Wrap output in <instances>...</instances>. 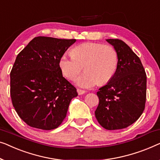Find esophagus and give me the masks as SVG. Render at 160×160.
Listing matches in <instances>:
<instances>
[{
	"mask_svg": "<svg viewBox=\"0 0 160 160\" xmlns=\"http://www.w3.org/2000/svg\"><path fill=\"white\" fill-rule=\"evenodd\" d=\"M77 91L79 95H82V94H84L85 93V91H84V90H82V89H80V88H78Z\"/></svg>",
	"mask_w": 160,
	"mask_h": 160,
	"instance_id": "esophagus-1",
	"label": "esophagus"
}]
</instances>
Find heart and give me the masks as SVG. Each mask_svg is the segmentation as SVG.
Instances as JSON below:
<instances>
[{
    "label": "heart",
    "mask_w": 160,
    "mask_h": 160,
    "mask_svg": "<svg viewBox=\"0 0 160 160\" xmlns=\"http://www.w3.org/2000/svg\"><path fill=\"white\" fill-rule=\"evenodd\" d=\"M72 56L64 53L58 65L65 78L75 80L82 71L85 72L76 80L80 87L90 88L97 84H106L115 75L118 66L116 49L109 45L98 42H84L74 47Z\"/></svg>",
    "instance_id": "obj_1"
}]
</instances>
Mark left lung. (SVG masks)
<instances>
[{
	"instance_id": "8db88e82",
	"label": "left lung",
	"mask_w": 160,
	"mask_h": 160,
	"mask_svg": "<svg viewBox=\"0 0 160 160\" xmlns=\"http://www.w3.org/2000/svg\"><path fill=\"white\" fill-rule=\"evenodd\" d=\"M118 54L112 79L99 88L95 111L98 122L107 130H119L134 123L142 114L147 100V74L140 58L119 39H107Z\"/></svg>"
}]
</instances>
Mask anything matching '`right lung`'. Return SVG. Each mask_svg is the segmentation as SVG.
Here are the masks:
<instances>
[{"label":"right lung","mask_w":160,"mask_h":160,"mask_svg":"<svg viewBox=\"0 0 160 160\" xmlns=\"http://www.w3.org/2000/svg\"><path fill=\"white\" fill-rule=\"evenodd\" d=\"M75 39L39 36L17 55L10 73L13 107L27 125L53 130L66 118L76 88L63 77L58 62Z\"/></svg>","instance_id":"1"}]
</instances>
